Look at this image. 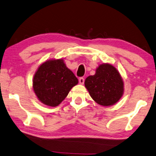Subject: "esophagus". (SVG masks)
<instances>
[{
  "label": "esophagus",
  "instance_id": "esophagus-1",
  "mask_svg": "<svg viewBox=\"0 0 156 156\" xmlns=\"http://www.w3.org/2000/svg\"><path fill=\"white\" fill-rule=\"evenodd\" d=\"M79 81H80V83L81 84V85H83L84 83V78L83 77H80L79 79Z\"/></svg>",
  "mask_w": 156,
  "mask_h": 156
}]
</instances>
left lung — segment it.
<instances>
[{"mask_svg":"<svg viewBox=\"0 0 156 156\" xmlns=\"http://www.w3.org/2000/svg\"><path fill=\"white\" fill-rule=\"evenodd\" d=\"M84 84L92 99L102 106L114 105L124 93V82L121 74L108 63L100 64L94 75L86 79Z\"/></svg>","mask_w":156,"mask_h":156,"instance_id":"1","label":"left lung"}]
</instances>
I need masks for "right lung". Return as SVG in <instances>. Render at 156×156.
<instances>
[{
  "instance_id": "1",
  "label": "right lung",
  "mask_w": 156,
  "mask_h": 156,
  "mask_svg": "<svg viewBox=\"0 0 156 156\" xmlns=\"http://www.w3.org/2000/svg\"><path fill=\"white\" fill-rule=\"evenodd\" d=\"M78 82L64 59H53L46 60L38 67L33 79V88L41 103L56 107Z\"/></svg>"
}]
</instances>
